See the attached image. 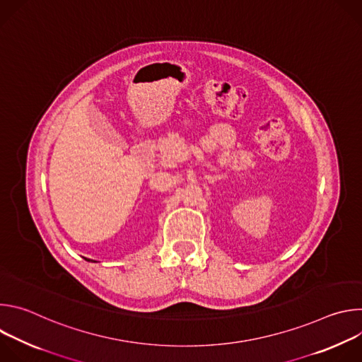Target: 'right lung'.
I'll list each match as a JSON object with an SVG mask.
<instances>
[{
    "label": "right lung",
    "mask_w": 362,
    "mask_h": 362,
    "mask_svg": "<svg viewBox=\"0 0 362 362\" xmlns=\"http://www.w3.org/2000/svg\"><path fill=\"white\" fill-rule=\"evenodd\" d=\"M86 261H88V262H95V261H91V259H87V257H86Z\"/></svg>",
    "instance_id": "obj_1"
}]
</instances>
